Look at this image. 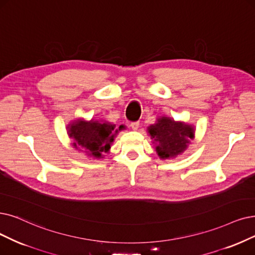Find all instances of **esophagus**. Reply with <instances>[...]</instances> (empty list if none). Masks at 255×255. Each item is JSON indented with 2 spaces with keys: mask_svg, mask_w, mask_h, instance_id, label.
Returning a JSON list of instances; mask_svg holds the SVG:
<instances>
[{
  "mask_svg": "<svg viewBox=\"0 0 255 255\" xmlns=\"http://www.w3.org/2000/svg\"><path fill=\"white\" fill-rule=\"evenodd\" d=\"M139 122H133V124L130 125V127H131V128H133L134 130H137L138 128H139Z\"/></svg>",
  "mask_w": 255,
  "mask_h": 255,
  "instance_id": "34e87169",
  "label": "esophagus"
}]
</instances>
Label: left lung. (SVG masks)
Masks as SVG:
<instances>
[{"label":"left lung","mask_w":255,"mask_h":255,"mask_svg":"<svg viewBox=\"0 0 255 255\" xmlns=\"http://www.w3.org/2000/svg\"><path fill=\"white\" fill-rule=\"evenodd\" d=\"M195 127L170 117L160 116L147 128L156 152L162 160L174 159L184 152L195 138Z\"/></svg>","instance_id":"8db88e82"}]
</instances>
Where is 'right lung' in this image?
<instances>
[{"instance_id": "add662e5", "label": "right lung", "mask_w": 255, "mask_h": 255, "mask_svg": "<svg viewBox=\"0 0 255 255\" xmlns=\"http://www.w3.org/2000/svg\"><path fill=\"white\" fill-rule=\"evenodd\" d=\"M125 126H116L107 120L75 119L67 127L69 138L72 140L73 148L84 151L88 157L93 159H103L104 154L109 152L111 144Z\"/></svg>"}]
</instances>
